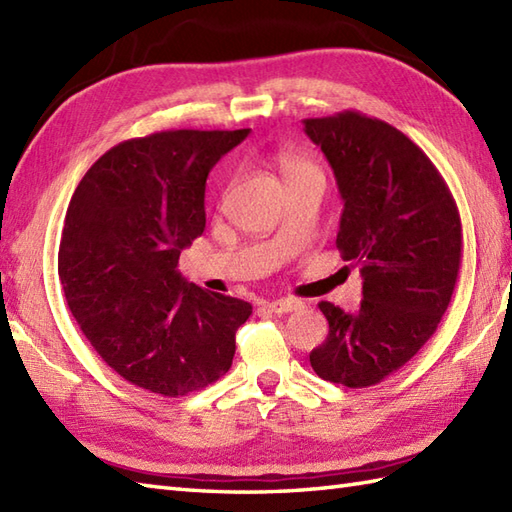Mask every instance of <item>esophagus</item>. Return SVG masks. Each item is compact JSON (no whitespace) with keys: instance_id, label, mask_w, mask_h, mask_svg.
I'll return each mask as SVG.
<instances>
[{"instance_id":"obj_1","label":"esophagus","mask_w":512,"mask_h":512,"mask_svg":"<svg viewBox=\"0 0 512 512\" xmlns=\"http://www.w3.org/2000/svg\"><path fill=\"white\" fill-rule=\"evenodd\" d=\"M266 308L270 312H275V314H288L292 310H299L301 301H297V299H275V301H268Z\"/></svg>"}]
</instances>
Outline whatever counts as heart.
Listing matches in <instances>:
<instances>
[{
  "label": "heart",
  "instance_id": "heart-1",
  "mask_svg": "<svg viewBox=\"0 0 512 512\" xmlns=\"http://www.w3.org/2000/svg\"><path fill=\"white\" fill-rule=\"evenodd\" d=\"M279 169H281V173H284L286 184L295 182V180L321 178L319 167L314 165L308 156L297 154V151H284V154L279 156Z\"/></svg>",
  "mask_w": 512,
  "mask_h": 512
}]
</instances>
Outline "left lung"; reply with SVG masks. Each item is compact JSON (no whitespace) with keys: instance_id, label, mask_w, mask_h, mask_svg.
<instances>
[{"instance_id":"1","label":"left lung","mask_w":512,"mask_h":512,"mask_svg":"<svg viewBox=\"0 0 512 512\" xmlns=\"http://www.w3.org/2000/svg\"><path fill=\"white\" fill-rule=\"evenodd\" d=\"M303 132L343 198L336 248L363 277L356 312L319 303L330 332L310 365L330 383L369 387L411 361L447 312L462 262L460 213L427 154L385 121L341 112L306 118Z\"/></svg>"}]
</instances>
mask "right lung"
Returning a JSON list of instances; mask_svg holds the SVG:
<instances>
[{
	"label": "right lung",
	"instance_id": "obj_1",
	"mask_svg": "<svg viewBox=\"0 0 512 512\" xmlns=\"http://www.w3.org/2000/svg\"><path fill=\"white\" fill-rule=\"evenodd\" d=\"M250 129H171L112 147L76 187L59 279L85 339L118 376L187 396L228 372L248 301L189 284L180 253L204 233L209 171Z\"/></svg>",
	"mask_w": 512,
	"mask_h": 512
}]
</instances>
